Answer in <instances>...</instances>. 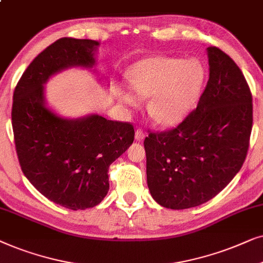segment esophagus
<instances>
[{
    "mask_svg": "<svg viewBox=\"0 0 263 263\" xmlns=\"http://www.w3.org/2000/svg\"><path fill=\"white\" fill-rule=\"evenodd\" d=\"M145 138V134H144V131H143L142 128H137L136 129V139H137L138 142H141V141H143V139Z\"/></svg>",
    "mask_w": 263,
    "mask_h": 263,
    "instance_id": "34e87169",
    "label": "esophagus"
}]
</instances>
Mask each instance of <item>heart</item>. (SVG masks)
Returning <instances> with one entry per match:
<instances>
[{"instance_id":"b5f03b06","label":"heart","mask_w":263,"mask_h":263,"mask_svg":"<svg viewBox=\"0 0 263 263\" xmlns=\"http://www.w3.org/2000/svg\"><path fill=\"white\" fill-rule=\"evenodd\" d=\"M205 72L201 62L170 56H150L128 71V84L138 99H150L148 113L159 125L174 126L194 109L201 96ZM121 101L136 106L135 97L121 93Z\"/></svg>"}]
</instances>
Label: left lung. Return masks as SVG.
<instances>
[{"mask_svg":"<svg viewBox=\"0 0 263 263\" xmlns=\"http://www.w3.org/2000/svg\"><path fill=\"white\" fill-rule=\"evenodd\" d=\"M209 79L176 128L145 137L146 181L164 208L187 209L215 197L239 172L253 127V96L239 67L207 48Z\"/></svg>","mask_w":263,"mask_h":263,"instance_id":"obj_1","label":"left lung"}]
</instances>
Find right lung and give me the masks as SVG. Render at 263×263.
<instances>
[{
  "label": "right lung",
  "instance_id": "1",
  "mask_svg": "<svg viewBox=\"0 0 263 263\" xmlns=\"http://www.w3.org/2000/svg\"><path fill=\"white\" fill-rule=\"evenodd\" d=\"M99 45L60 38L34 58L13 95L12 126L23 173L42 195L72 211L102 202L109 190L108 168L135 139L129 122L99 114L66 119L45 104L49 78L71 67L92 68Z\"/></svg>",
  "mask_w": 263,
  "mask_h": 263
}]
</instances>
